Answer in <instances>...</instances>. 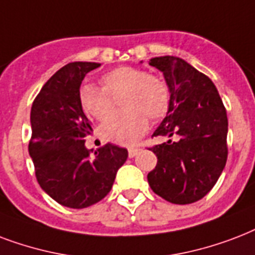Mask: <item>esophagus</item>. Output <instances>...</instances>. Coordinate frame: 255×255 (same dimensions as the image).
<instances>
[{"label": "esophagus", "instance_id": "1", "mask_svg": "<svg viewBox=\"0 0 255 255\" xmlns=\"http://www.w3.org/2000/svg\"><path fill=\"white\" fill-rule=\"evenodd\" d=\"M129 157L130 158H133V157H135V155H137V153H138V146H130L129 149Z\"/></svg>", "mask_w": 255, "mask_h": 255}]
</instances>
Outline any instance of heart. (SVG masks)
<instances>
[{
	"instance_id": "obj_1",
	"label": "heart",
	"mask_w": 255,
	"mask_h": 255,
	"mask_svg": "<svg viewBox=\"0 0 255 255\" xmlns=\"http://www.w3.org/2000/svg\"><path fill=\"white\" fill-rule=\"evenodd\" d=\"M101 88L82 85L78 104L86 116L105 121L113 113L114 99L122 96L124 109L106 121L102 135L116 143H131L145 133L149 121H159L171 108V92L163 78L133 66H120L100 77Z\"/></svg>"
}]
</instances>
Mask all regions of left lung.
<instances>
[{
  "mask_svg": "<svg viewBox=\"0 0 255 255\" xmlns=\"http://www.w3.org/2000/svg\"><path fill=\"white\" fill-rule=\"evenodd\" d=\"M163 73L171 108L153 137H178L150 147L157 166L147 174L151 190L169 202L187 205L203 198L228 159V116L216 85L178 57L149 61Z\"/></svg>",
  "mask_w": 255,
  "mask_h": 255,
  "instance_id": "8db88e82",
  "label": "left lung"
}]
</instances>
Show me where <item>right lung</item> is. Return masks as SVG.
<instances>
[{
  "mask_svg": "<svg viewBox=\"0 0 255 255\" xmlns=\"http://www.w3.org/2000/svg\"><path fill=\"white\" fill-rule=\"evenodd\" d=\"M101 64L70 62L43 85L30 112L29 153L39 186L56 202L72 209L105 198L128 150L106 143L94 153L85 141L92 126L78 104L81 82Z\"/></svg>",
  "mask_w": 255,
  "mask_h": 255,
  "instance_id": "right-lung-1",
  "label": "right lung"
}]
</instances>
